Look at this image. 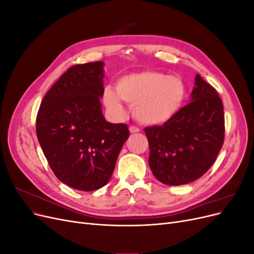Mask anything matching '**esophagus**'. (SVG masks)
Returning <instances> with one entry per match:
<instances>
[{
    "label": "esophagus",
    "mask_w": 254,
    "mask_h": 254,
    "mask_svg": "<svg viewBox=\"0 0 254 254\" xmlns=\"http://www.w3.org/2000/svg\"><path fill=\"white\" fill-rule=\"evenodd\" d=\"M129 131L131 133H136V132H140V129L135 127V126H130L129 127Z\"/></svg>",
    "instance_id": "esophagus-1"
}]
</instances>
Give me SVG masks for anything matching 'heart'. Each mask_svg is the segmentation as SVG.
Returning <instances> with one entry per match:
<instances>
[{"instance_id": "1", "label": "heart", "mask_w": 254, "mask_h": 254, "mask_svg": "<svg viewBox=\"0 0 254 254\" xmlns=\"http://www.w3.org/2000/svg\"><path fill=\"white\" fill-rule=\"evenodd\" d=\"M115 90H104L107 108L122 114V99L132 105L134 119L144 125H159L171 120L187 98V87L180 77L151 70L122 76L115 83Z\"/></svg>"}]
</instances>
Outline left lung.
I'll use <instances>...</instances> for the list:
<instances>
[{
  "label": "left lung",
  "instance_id": "left-lung-1",
  "mask_svg": "<svg viewBox=\"0 0 254 254\" xmlns=\"http://www.w3.org/2000/svg\"><path fill=\"white\" fill-rule=\"evenodd\" d=\"M190 98V104L162 126L144 129L149 144L150 170L168 186L200 178L224 144V106L217 91L197 74Z\"/></svg>",
  "mask_w": 254,
  "mask_h": 254
}]
</instances>
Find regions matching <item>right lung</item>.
Segmentation results:
<instances>
[{
  "label": "right lung",
  "mask_w": 254,
  "mask_h": 254,
  "mask_svg": "<svg viewBox=\"0 0 254 254\" xmlns=\"http://www.w3.org/2000/svg\"><path fill=\"white\" fill-rule=\"evenodd\" d=\"M103 78V61L71 66L45 94L37 114V137L50 167L78 190H95L109 181L130 134L127 125L104 118Z\"/></svg>",
  "instance_id": "add662e5"
}]
</instances>
